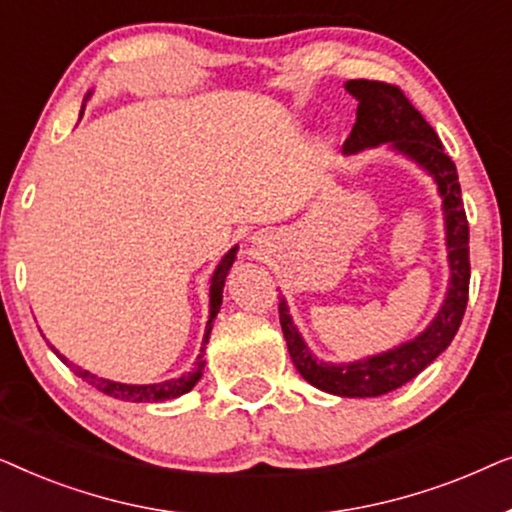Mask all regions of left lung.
<instances>
[{"label": "left lung", "mask_w": 512, "mask_h": 512, "mask_svg": "<svg viewBox=\"0 0 512 512\" xmlns=\"http://www.w3.org/2000/svg\"><path fill=\"white\" fill-rule=\"evenodd\" d=\"M347 90L359 100L356 107V123L349 137L342 144L345 153H356L368 146L391 142L398 151L408 153L419 165L436 179L438 191L443 195L445 223H447V247H450V291H447L443 310L433 319V324L412 342L391 349L387 354L373 359L347 363V366H331L321 363L307 352L303 338L289 317L284 300H279V324H282L286 347L293 359V366L312 387L335 396L370 398L389 394L412 377H417L431 361L445 352L454 335H457L461 319H464L468 303V282H471V261H468V219L461 200V186L457 167L447 156L436 130L424 121V116L412 107V102L394 83L352 79Z\"/></svg>", "instance_id": "left-lung-1"}]
</instances>
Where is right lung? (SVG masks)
Instances as JSON below:
<instances>
[{"label":"right lung","instance_id":"right-lung-1","mask_svg":"<svg viewBox=\"0 0 512 512\" xmlns=\"http://www.w3.org/2000/svg\"><path fill=\"white\" fill-rule=\"evenodd\" d=\"M233 261H235V249L230 251V254H226V258H223V261L219 263V268H216L214 277H212V286H209V321H207V331H205V340H202V345H207V342H209V333H212L214 317L221 310L223 282H226V275H228V270H230V265H233ZM51 349L55 352V347H51ZM55 354H58L60 359L65 361L69 368H72L74 375H79L83 382H88L90 387L102 391V394L121 398V401H130V403H158V401H167V398H177L181 394H186V391H191L202 377V370H205V347L200 349V356H198V361H195V368L191 370V373L181 375V377H177V380H167V382H160V384L109 382V380H104V377H97L93 373H88V370L74 366V363L67 361L60 352H55Z\"/></svg>","mask_w":512,"mask_h":512}]
</instances>
